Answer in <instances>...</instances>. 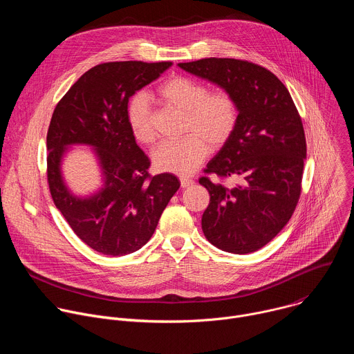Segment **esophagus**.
<instances>
[{
	"instance_id": "34e87169",
	"label": "esophagus",
	"mask_w": 354,
	"mask_h": 354,
	"mask_svg": "<svg viewBox=\"0 0 354 354\" xmlns=\"http://www.w3.org/2000/svg\"><path fill=\"white\" fill-rule=\"evenodd\" d=\"M193 185H194V180H193V179H190V178H180V186H182L183 189L190 187V186H193Z\"/></svg>"
}]
</instances>
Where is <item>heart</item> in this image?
Returning <instances> with one entry per match:
<instances>
[{
	"label": "heart",
	"mask_w": 354,
	"mask_h": 354,
	"mask_svg": "<svg viewBox=\"0 0 354 354\" xmlns=\"http://www.w3.org/2000/svg\"><path fill=\"white\" fill-rule=\"evenodd\" d=\"M167 105L183 112L182 134L178 141H164L153 153V164L161 172L192 174L212 149H218L231 138L238 123V106L227 92L209 89L186 77H172L158 88ZM126 119L133 137L141 144H153L157 131L148 97L134 95L127 104Z\"/></svg>",
	"instance_id": "obj_1"
}]
</instances>
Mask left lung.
Here are the masks:
<instances>
[{
	"label": "left lung",
	"instance_id": "8db88e82",
	"mask_svg": "<svg viewBox=\"0 0 354 354\" xmlns=\"http://www.w3.org/2000/svg\"><path fill=\"white\" fill-rule=\"evenodd\" d=\"M178 66L224 89L238 106L231 138L205 169L238 183L198 179L210 193L201 230L221 250L250 254L283 230L297 206L307 158L301 118L283 82L261 66L216 57Z\"/></svg>",
	"mask_w": 354,
	"mask_h": 354
}]
</instances>
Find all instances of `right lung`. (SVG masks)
<instances>
[{
  "label": "right lung",
  "instance_id": "1",
  "mask_svg": "<svg viewBox=\"0 0 354 354\" xmlns=\"http://www.w3.org/2000/svg\"><path fill=\"white\" fill-rule=\"evenodd\" d=\"M171 66L169 62L95 66L68 89L50 122V193L77 236L104 255L124 257L144 246L180 186L172 174L148 175L149 160L126 119L129 99ZM75 145L91 148L101 172V186L88 195L74 194L62 174L64 158Z\"/></svg>",
  "mask_w": 354,
  "mask_h": 354
}]
</instances>
